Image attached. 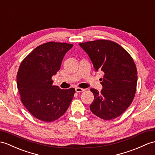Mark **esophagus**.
I'll return each mask as SVG.
<instances>
[{
	"mask_svg": "<svg viewBox=\"0 0 155 155\" xmlns=\"http://www.w3.org/2000/svg\"><path fill=\"white\" fill-rule=\"evenodd\" d=\"M86 89H83V88H78V87H77L76 88H75V91H76L77 93H80V92H82L85 91Z\"/></svg>",
	"mask_w": 155,
	"mask_h": 155,
	"instance_id": "1",
	"label": "esophagus"
}]
</instances>
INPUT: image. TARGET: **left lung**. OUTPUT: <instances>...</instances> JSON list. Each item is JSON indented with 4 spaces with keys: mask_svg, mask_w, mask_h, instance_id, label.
I'll use <instances>...</instances> for the list:
<instances>
[{
    "mask_svg": "<svg viewBox=\"0 0 155 155\" xmlns=\"http://www.w3.org/2000/svg\"><path fill=\"white\" fill-rule=\"evenodd\" d=\"M88 54L96 71L104 73L100 78V92L91 88L94 95L90 105L92 112L105 120L120 116L130 106L136 92L137 71L132 57L121 46L109 40L79 44Z\"/></svg>",
    "mask_w": 155,
    "mask_h": 155,
    "instance_id": "left-lung-1",
    "label": "left lung"
}]
</instances>
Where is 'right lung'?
Listing matches in <instances>:
<instances>
[{"instance_id": "add662e5", "label": "right lung", "mask_w": 155, "mask_h": 155, "mask_svg": "<svg viewBox=\"0 0 155 155\" xmlns=\"http://www.w3.org/2000/svg\"><path fill=\"white\" fill-rule=\"evenodd\" d=\"M73 46L66 43H45L34 49L20 64L17 86L21 101L39 120L51 122L59 119L73 98L74 88L61 89L53 85L51 79Z\"/></svg>"}]
</instances>
